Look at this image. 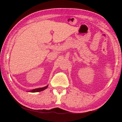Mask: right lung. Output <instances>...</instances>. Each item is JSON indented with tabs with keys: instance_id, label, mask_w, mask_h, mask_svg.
<instances>
[{
	"instance_id": "obj_1",
	"label": "right lung",
	"mask_w": 122,
	"mask_h": 122,
	"mask_svg": "<svg viewBox=\"0 0 122 122\" xmlns=\"http://www.w3.org/2000/svg\"><path fill=\"white\" fill-rule=\"evenodd\" d=\"M48 85H46V86H45L43 87H41V88H37V89H33V90H30V91H29L28 92H41L42 91H43L45 90V89H46V88L48 87Z\"/></svg>"
}]
</instances>
